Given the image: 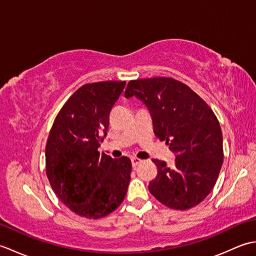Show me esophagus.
Instances as JSON below:
<instances>
[{"mask_svg": "<svg viewBox=\"0 0 256 256\" xmlns=\"http://www.w3.org/2000/svg\"><path fill=\"white\" fill-rule=\"evenodd\" d=\"M131 162H132V166L135 167V166H138V165L140 164V162H142V160L138 158V157H132Z\"/></svg>", "mask_w": 256, "mask_h": 256, "instance_id": "obj_1", "label": "esophagus"}]
</instances>
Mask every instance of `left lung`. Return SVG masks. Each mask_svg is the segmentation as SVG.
I'll use <instances>...</instances> for the list:
<instances>
[{
    "mask_svg": "<svg viewBox=\"0 0 256 256\" xmlns=\"http://www.w3.org/2000/svg\"><path fill=\"white\" fill-rule=\"evenodd\" d=\"M124 96L144 103L155 135L176 155L172 167L153 160L157 176L148 184L150 192L176 210L200 204L214 188L224 162L222 132L214 111L188 86L167 77L130 81Z\"/></svg>",
    "mask_w": 256,
    "mask_h": 256,
    "instance_id": "1",
    "label": "left lung"
}]
</instances>
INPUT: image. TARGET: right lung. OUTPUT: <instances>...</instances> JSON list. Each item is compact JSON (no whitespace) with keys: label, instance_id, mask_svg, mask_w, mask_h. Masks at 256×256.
Segmentation results:
<instances>
[{"label":"right lung","instance_id":"1","mask_svg":"<svg viewBox=\"0 0 256 256\" xmlns=\"http://www.w3.org/2000/svg\"><path fill=\"white\" fill-rule=\"evenodd\" d=\"M125 84L101 81L81 86L62 108L47 140L50 186L64 204L84 218H103L116 210L131 180V160H113L98 152Z\"/></svg>","mask_w":256,"mask_h":256}]
</instances>
